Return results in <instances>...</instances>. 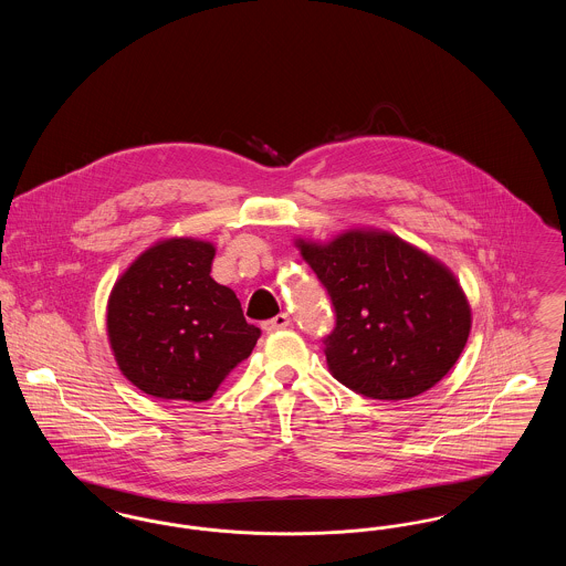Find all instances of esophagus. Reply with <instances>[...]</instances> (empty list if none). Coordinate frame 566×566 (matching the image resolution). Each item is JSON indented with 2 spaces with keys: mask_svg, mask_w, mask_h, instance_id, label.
Masks as SVG:
<instances>
[{
  "mask_svg": "<svg viewBox=\"0 0 566 566\" xmlns=\"http://www.w3.org/2000/svg\"><path fill=\"white\" fill-rule=\"evenodd\" d=\"M291 324V318H289V314H277L275 318H271L268 323H263V328L268 331V333H275V331H282V328H286Z\"/></svg>",
  "mask_w": 566,
  "mask_h": 566,
  "instance_id": "esophagus-1",
  "label": "esophagus"
}]
</instances>
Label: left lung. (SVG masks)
Returning a JSON list of instances; mask_svg holds the SVG:
<instances>
[{
	"label": "left lung",
	"instance_id": "1",
	"mask_svg": "<svg viewBox=\"0 0 566 566\" xmlns=\"http://www.w3.org/2000/svg\"><path fill=\"white\" fill-rule=\"evenodd\" d=\"M295 245L335 307L324 354L337 381L369 399L403 401L457 365L471 305L441 261L379 229H350L331 242L298 238Z\"/></svg>",
	"mask_w": 566,
	"mask_h": 566
}]
</instances>
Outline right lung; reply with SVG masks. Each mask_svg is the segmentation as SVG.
<instances>
[{
	"label": "right lung",
	"mask_w": 566,
	"mask_h": 566,
	"mask_svg": "<svg viewBox=\"0 0 566 566\" xmlns=\"http://www.w3.org/2000/svg\"><path fill=\"white\" fill-rule=\"evenodd\" d=\"M216 248L167 238L144 250L108 298V342L118 369L142 392L208 401L261 337L242 303L210 275Z\"/></svg>",
	"instance_id": "1"
}]
</instances>
